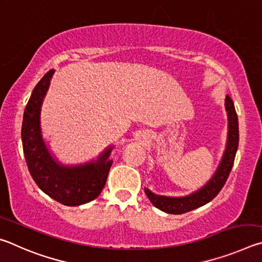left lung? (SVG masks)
Masks as SVG:
<instances>
[{"instance_id": "8db88e82", "label": "left lung", "mask_w": 262, "mask_h": 262, "mask_svg": "<svg viewBox=\"0 0 262 262\" xmlns=\"http://www.w3.org/2000/svg\"><path fill=\"white\" fill-rule=\"evenodd\" d=\"M225 111H227L228 114V139L223 156L221 158V162L216 168L215 173L200 189L195 190V192L188 195H185V196L158 195L152 193L147 187H144V192L149 198V200L159 210L167 212V214H184V212L205 206L206 203L210 202L220 193L232 168L239 142L237 113L236 110H234L233 101L229 96L225 97Z\"/></svg>"}]
</instances>
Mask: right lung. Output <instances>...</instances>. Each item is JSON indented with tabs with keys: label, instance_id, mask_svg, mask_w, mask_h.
Wrapping results in <instances>:
<instances>
[{
	"label": "right lung",
	"instance_id": "1",
	"mask_svg": "<svg viewBox=\"0 0 262 262\" xmlns=\"http://www.w3.org/2000/svg\"><path fill=\"white\" fill-rule=\"evenodd\" d=\"M55 70L52 69L33 89L21 125V142L26 164L35 184L43 193L64 206L76 207L98 196L104 188L113 161V145L90 162L64 165L48 148L41 130V106Z\"/></svg>",
	"mask_w": 262,
	"mask_h": 262
}]
</instances>
